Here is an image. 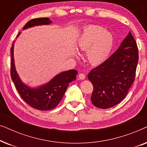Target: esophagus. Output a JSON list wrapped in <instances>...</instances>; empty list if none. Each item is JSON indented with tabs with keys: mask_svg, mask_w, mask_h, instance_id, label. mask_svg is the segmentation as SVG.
<instances>
[{
	"mask_svg": "<svg viewBox=\"0 0 147 147\" xmlns=\"http://www.w3.org/2000/svg\"><path fill=\"white\" fill-rule=\"evenodd\" d=\"M78 78H79L80 80H83L86 78V76H85V74H80L79 76H78Z\"/></svg>",
	"mask_w": 147,
	"mask_h": 147,
	"instance_id": "34e87169",
	"label": "esophagus"
}]
</instances>
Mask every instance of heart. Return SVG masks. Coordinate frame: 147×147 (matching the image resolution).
Listing matches in <instances>:
<instances>
[{"mask_svg": "<svg viewBox=\"0 0 147 147\" xmlns=\"http://www.w3.org/2000/svg\"><path fill=\"white\" fill-rule=\"evenodd\" d=\"M112 34L99 26H89L83 30L78 47L86 52L87 60L91 65L103 63L109 57L113 47Z\"/></svg>", "mask_w": 147, "mask_h": 147, "instance_id": "1", "label": "heart"}]
</instances>
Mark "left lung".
Instances as JSON below:
<instances>
[{
	"label": "left lung",
	"instance_id": "8db88e82",
	"mask_svg": "<svg viewBox=\"0 0 147 147\" xmlns=\"http://www.w3.org/2000/svg\"><path fill=\"white\" fill-rule=\"evenodd\" d=\"M138 59L136 42L129 32L115 53L88 74L94 87L91 101L96 107H113L125 98L134 81Z\"/></svg>",
	"mask_w": 147,
	"mask_h": 147
}]
</instances>
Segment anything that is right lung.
<instances>
[{
    "instance_id": "1",
    "label": "right lung",
    "mask_w": 147,
    "mask_h": 147,
    "mask_svg": "<svg viewBox=\"0 0 147 147\" xmlns=\"http://www.w3.org/2000/svg\"><path fill=\"white\" fill-rule=\"evenodd\" d=\"M51 22L47 17L33 19L25 24L23 29L36 25H48ZM20 33L18 34L17 37ZM13 45L14 42L11 49V76L22 99L31 107L39 110L46 111L55 108L63 98L69 84L76 80L78 71L74 69L63 71L53 78L49 83L40 86L39 88L28 87L23 84L16 71L14 63Z\"/></svg>"
}]
</instances>
